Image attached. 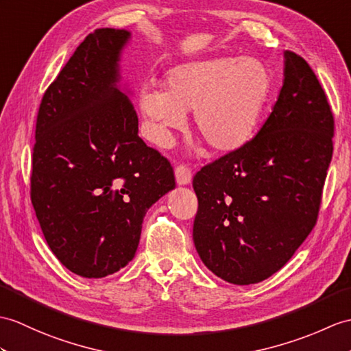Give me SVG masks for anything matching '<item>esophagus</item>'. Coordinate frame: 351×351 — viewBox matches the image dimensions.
<instances>
[{"instance_id":"obj_1","label":"esophagus","mask_w":351,"mask_h":351,"mask_svg":"<svg viewBox=\"0 0 351 351\" xmlns=\"http://www.w3.org/2000/svg\"><path fill=\"white\" fill-rule=\"evenodd\" d=\"M175 178H176V184L178 185H189L193 179L191 170L186 166H176L175 169Z\"/></svg>"}]
</instances>
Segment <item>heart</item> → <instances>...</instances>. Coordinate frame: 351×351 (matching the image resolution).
Listing matches in <instances>:
<instances>
[{"mask_svg": "<svg viewBox=\"0 0 351 351\" xmlns=\"http://www.w3.org/2000/svg\"><path fill=\"white\" fill-rule=\"evenodd\" d=\"M271 75L252 58H209L189 61L165 75V91L146 85L138 108L152 141L167 148L175 132L185 128L193 110L194 127L209 148L229 154L254 136L271 94Z\"/></svg>", "mask_w": 351, "mask_h": 351, "instance_id": "heart-1", "label": "heart"}]
</instances>
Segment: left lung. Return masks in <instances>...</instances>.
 Masks as SVG:
<instances>
[{
	"mask_svg": "<svg viewBox=\"0 0 351 351\" xmlns=\"http://www.w3.org/2000/svg\"><path fill=\"white\" fill-rule=\"evenodd\" d=\"M332 137L319 79L302 56L284 52L281 91L256 137L193 179V241L210 272L248 286L289 262L315 226Z\"/></svg>",
	"mask_w": 351,
	"mask_h": 351,
	"instance_id": "left-lung-1",
	"label": "left lung"
}]
</instances>
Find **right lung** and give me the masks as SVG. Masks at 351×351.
<instances>
[{
  "label": "right lung",
  "mask_w": 351,
  "mask_h": 351,
  "mask_svg": "<svg viewBox=\"0 0 351 351\" xmlns=\"http://www.w3.org/2000/svg\"><path fill=\"white\" fill-rule=\"evenodd\" d=\"M127 29L91 32L46 89L31 202L49 248L73 274L103 278L132 262L143 217L175 189L170 162L138 137L119 86Z\"/></svg>",
  "instance_id": "1"
}]
</instances>
